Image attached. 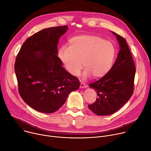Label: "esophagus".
I'll return each mask as SVG.
<instances>
[{
  "instance_id": "1",
  "label": "esophagus",
  "mask_w": 151,
  "mask_h": 151,
  "mask_svg": "<svg viewBox=\"0 0 151 151\" xmlns=\"http://www.w3.org/2000/svg\"><path fill=\"white\" fill-rule=\"evenodd\" d=\"M86 87H87V86L84 83H83V82H81V85H80V88H85Z\"/></svg>"
}]
</instances>
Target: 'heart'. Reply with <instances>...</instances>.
<instances>
[{"label": "heart", "mask_w": 151, "mask_h": 151, "mask_svg": "<svg viewBox=\"0 0 151 151\" xmlns=\"http://www.w3.org/2000/svg\"><path fill=\"white\" fill-rule=\"evenodd\" d=\"M116 55L114 45L109 41L94 35H80L68 41L67 47L58 52L59 60L65 70L72 76H78L82 68L83 76L99 78L112 68Z\"/></svg>", "instance_id": "obj_1"}]
</instances>
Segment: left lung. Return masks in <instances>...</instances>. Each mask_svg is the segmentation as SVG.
Masks as SVG:
<instances>
[{
  "instance_id": "1",
  "label": "left lung",
  "mask_w": 151,
  "mask_h": 151,
  "mask_svg": "<svg viewBox=\"0 0 151 151\" xmlns=\"http://www.w3.org/2000/svg\"><path fill=\"white\" fill-rule=\"evenodd\" d=\"M116 36L120 46L117 58L109 70L99 80L89 84L97 91L96 102L88 106L99 116L110 115L124 105L132 95L135 67L126 40Z\"/></svg>"
}]
</instances>
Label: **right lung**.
<instances>
[{
    "label": "right lung",
    "mask_w": 151,
    "mask_h": 151,
    "mask_svg": "<svg viewBox=\"0 0 151 151\" xmlns=\"http://www.w3.org/2000/svg\"><path fill=\"white\" fill-rule=\"evenodd\" d=\"M68 29L60 26L27 38L20 49L14 70L22 99L36 111L52 113L77 90L79 79L68 73L58 57L59 38Z\"/></svg>",
    "instance_id": "right-lung-1"
}]
</instances>
